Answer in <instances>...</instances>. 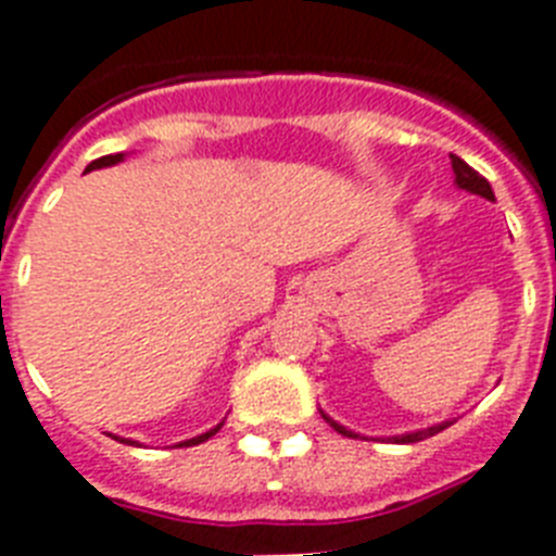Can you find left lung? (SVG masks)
I'll use <instances>...</instances> for the list:
<instances>
[{"label":"left lung","mask_w":556,"mask_h":556,"mask_svg":"<svg viewBox=\"0 0 556 556\" xmlns=\"http://www.w3.org/2000/svg\"><path fill=\"white\" fill-rule=\"evenodd\" d=\"M450 157H452V169H455V184H458L460 189L472 191V194H480V198H486V200H494L492 186H489L486 177L478 175V172H475L472 166H469V163H466V161H460L458 155H450ZM321 418H325V421H328L330 427H333L336 432H339V435L356 438V435H353V432H350V429H344V427H339V424H336V421H330L328 415H321ZM450 424L452 421H444V424H438V427H429V429H421V432H413V435H399V438H395V441H401V444H415V441H424V438L438 435V432L450 427Z\"/></svg>","instance_id":"obj_1"}]
</instances>
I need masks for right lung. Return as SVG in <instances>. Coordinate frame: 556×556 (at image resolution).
<instances>
[{
  "mask_svg": "<svg viewBox=\"0 0 556 556\" xmlns=\"http://www.w3.org/2000/svg\"><path fill=\"white\" fill-rule=\"evenodd\" d=\"M121 157H124V155L98 157V161H92L90 166H87V169H101V166H112V163H118ZM220 427H223V424H217V427H214V429H208V432H203V435H198V438H191V441H184V444H180V446H198V444H203V441H208V438H212L214 432H220ZM127 444H132V441H127Z\"/></svg>",
  "mask_w": 556,
  "mask_h": 556,
  "instance_id": "1",
  "label": "right lung"
}]
</instances>
